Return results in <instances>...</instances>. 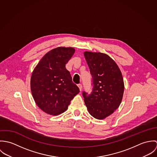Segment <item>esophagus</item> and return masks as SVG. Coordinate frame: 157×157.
<instances>
[{
    "instance_id": "esophagus-1",
    "label": "esophagus",
    "mask_w": 157,
    "mask_h": 157,
    "mask_svg": "<svg viewBox=\"0 0 157 157\" xmlns=\"http://www.w3.org/2000/svg\"><path fill=\"white\" fill-rule=\"evenodd\" d=\"M78 87L79 88L80 90L81 91L82 90V84H78Z\"/></svg>"
}]
</instances>
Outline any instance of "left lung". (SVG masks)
<instances>
[{"mask_svg":"<svg viewBox=\"0 0 157 157\" xmlns=\"http://www.w3.org/2000/svg\"><path fill=\"white\" fill-rule=\"evenodd\" d=\"M84 56L92 82L91 93L83 92L85 103L93 117L102 120L111 115L121 102L124 88L123 76L107 54L86 51Z\"/></svg>","mask_w":157,"mask_h":157,"instance_id":"obj_1","label":"left lung"}]
</instances>
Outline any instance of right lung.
Returning a JSON list of instances; mask_svg holds the SVG:
<instances>
[{
	"mask_svg": "<svg viewBox=\"0 0 157 157\" xmlns=\"http://www.w3.org/2000/svg\"><path fill=\"white\" fill-rule=\"evenodd\" d=\"M75 52L73 48L58 47L47 52L34 68L31 90L37 105L52 115L67 111L80 92L65 65Z\"/></svg>",
	"mask_w": 157,
	"mask_h": 157,
	"instance_id": "obj_1",
	"label": "right lung"
}]
</instances>
